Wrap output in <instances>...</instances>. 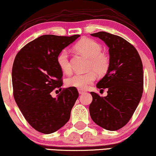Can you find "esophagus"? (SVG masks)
I'll list each match as a JSON object with an SVG mask.
<instances>
[{"mask_svg":"<svg viewBox=\"0 0 156 156\" xmlns=\"http://www.w3.org/2000/svg\"><path fill=\"white\" fill-rule=\"evenodd\" d=\"M78 93H79L80 94H84V93H86V90H83V89H80V88H78Z\"/></svg>","mask_w":156,"mask_h":156,"instance_id":"esophagus-1","label":"esophagus"}]
</instances>
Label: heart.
<instances>
[{"label":"heart","instance_id":"b5f03b06","mask_svg":"<svg viewBox=\"0 0 156 156\" xmlns=\"http://www.w3.org/2000/svg\"><path fill=\"white\" fill-rule=\"evenodd\" d=\"M75 50L80 54L90 59L88 70H92L85 74L76 73L69 77L66 80L67 86L80 89H86L95 80L96 74L99 76L106 74L109 69L110 60L108 55L102 52L101 45L94 39L83 38L74 47ZM59 68L63 73H69L71 71V64L68 51L62 50L57 58Z\"/></svg>","mask_w":156,"mask_h":156}]
</instances>
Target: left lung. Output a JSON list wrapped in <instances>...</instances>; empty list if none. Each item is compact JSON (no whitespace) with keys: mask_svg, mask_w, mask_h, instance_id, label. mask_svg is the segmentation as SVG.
Instances as JSON below:
<instances>
[{"mask_svg":"<svg viewBox=\"0 0 156 156\" xmlns=\"http://www.w3.org/2000/svg\"><path fill=\"white\" fill-rule=\"evenodd\" d=\"M109 47L110 66L98 83V88H107V96L101 97L90 92V117L96 125L110 131L121 129L133 117L143 91V70L135 47L121 37L99 31L90 34Z\"/></svg>","mask_w":156,"mask_h":156,"instance_id":"8db88e82","label":"left lung"}]
</instances>
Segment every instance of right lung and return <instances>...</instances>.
Here are the masks:
<instances>
[{
  "label": "right lung",
  "mask_w": 156,
  "mask_h": 156,
  "mask_svg": "<svg viewBox=\"0 0 156 156\" xmlns=\"http://www.w3.org/2000/svg\"><path fill=\"white\" fill-rule=\"evenodd\" d=\"M79 37L42 35L26 44L16 56L12 68L13 97L26 120L39 133H55L70 119L79 94L75 87L61 90L62 71L57 58ZM57 87L61 92L52 98L50 93Z\"/></svg>",
  "instance_id": "right-lung-1"
}]
</instances>
